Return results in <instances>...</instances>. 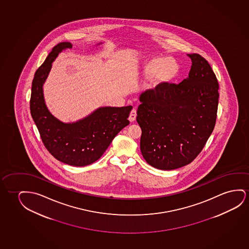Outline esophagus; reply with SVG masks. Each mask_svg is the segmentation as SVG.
Masks as SVG:
<instances>
[{
	"label": "esophagus",
	"instance_id": "obj_1",
	"mask_svg": "<svg viewBox=\"0 0 249 249\" xmlns=\"http://www.w3.org/2000/svg\"><path fill=\"white\" fill-rule=\"evenodd\" d=\"M136 118H137V111H136V109H132L130 113L129 120H130V122H133V121L136 120Z\"/></svg>",
	"mask_w": 249,
	"mask_h": 249
}]
</instances>
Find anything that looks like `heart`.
Listing matches in <instances>:
<instances>
[{
  "label": "heart",
  "instance_id": "heart-1",
  "mask_svg": "<svg viewBox=\"0 0 249 249\" xmlns=\"http://www.w3.org/2000/svg\"><path fill=\"white\" fill-rule=\"evenodd\" d=\"M178 64L175 60L165 59L164 57H154L143 65L144 77L150 78L154 86L172 80L178 73Z\"/></svg>",
  "mask_w": 249,
  "mask_h": 249
}]
</instances>
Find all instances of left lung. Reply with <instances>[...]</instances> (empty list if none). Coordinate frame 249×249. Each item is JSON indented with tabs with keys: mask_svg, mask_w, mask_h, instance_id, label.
<instances>
[{
	"mask_svg": "<svg viewBox=\"0 0 249 249\" xmlns=\"http://www.w3.org/2000/svg\"><path fill=\"white\" fill-rule=\"evenodd\" d=\"M192 60L189 77L178 84L159 85L140 96L137 121L141 152L147 164L174 170L198 156L213 130L218 105L217 77L205 58Z\"/></svg>",
	"mask_w": 249,
	"mask_h": 249,
	"instance_id": "left-lung-1",
	"label": "left lung"
}]
</instances>
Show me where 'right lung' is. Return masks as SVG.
<instances>
[{"instance_id": "1", "label": "right lung", "mask_w": 249, "mask_h": 249, "mask_svg": "<svg viewBox=\"0 0 249 249\" xmlns=\"http://www.w3.org/2000/svg\"><path fill=\"white\" fill-rule=\"evenodd\" d=\"M71 48V43L67 42L54 46L36 70L32 81L30 108L49 153L65 164L80 167L90 165L102 157L117 134L130 124L127 119L132 107H100L86 118L69 124L53 117L46 107L42 85L53 61L62 50Z\"/></svg>"}]
</instances>
